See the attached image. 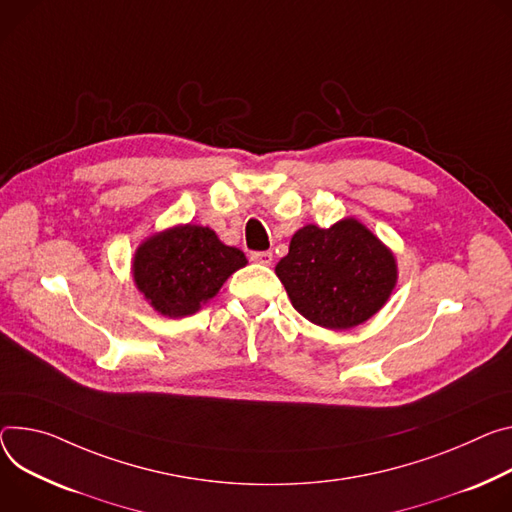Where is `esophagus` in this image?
Here are the masks:
<instances>
[{"label":"esophagus","instance_id":"obj_1","mask_svg":"<svg viewBox=\"0 0 512 512\" xmlns=\"http://www.w3.org/2000/svg\"><path fill=\"white\" fill-rule=\"evenodd\" d=\"M251 259H253L255 263H259V265H271L273 253H269V251H259V253H253Z\"/></svg>","mask_w":512,"mask_h":512}]
</instances>
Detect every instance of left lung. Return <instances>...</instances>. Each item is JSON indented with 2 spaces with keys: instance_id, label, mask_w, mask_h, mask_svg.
<instances>
[{
  "instance_id": "left-lung-1",
  "label": "left lung",
  "mask_w": 512,
  "mask_h": 512,
  "mask_svg": "<svg viewBox=\"0 0 512 512\" xmlns=\"http://www.w3.org/2000/svg\"><path fill=\"white\" fill-rule=\"evenodd\" d=\"M292 306L322 329L347 331L380 312L398 282V263L361 220L306 224L275 265Z\"/></svg>"
}]
</instances>
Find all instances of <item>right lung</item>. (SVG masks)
I'll list each match as a JSON object with an SVG mask.
<instances>
[{"label": "right lung", "instance_id": "1", "mask_svg": "<svg viewBox=\"0 0 512 512\" xmlns=\"http://www.w3.org/2000/svg\"><path fill=\"white\" fill-rule=\"evenodd\" d=\"M245 265V253L224 245L212 228L175 224L136 247L132 280L153 310L183 318L196 314Z\"/></svg>", "mask_w": 512, "mask_h": 512}]
</instances>
